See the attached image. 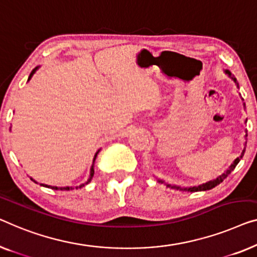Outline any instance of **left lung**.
Masks as SVG:
<instances>
[{
	"label": "left lung",
	"mask_w": 257,
	"mask_h": 257,
	"mask_svg": "<svg viewBox=\"0 0 257 257\" xmlns=\"http://www.w3.org/2000/svg\"><path fill=\"white\" fill-rule=\"evenodd\" d=\"M226 73L229 74V75H230V73H229V72H227V70H226ZM234 81H235V79H234ZM246 137H247V135H246ZM243 153H244V151L242 152V153H241V155L239 156V158H236L235 160H234V162L232 163V165H230L229 168H228L227 170H226V173H224V174H222V175H220V176L217 177V178H215V180H213V181H210V182H207V183L200 184V185H198V187H191V188H180V187H175V185H174V187H172V185H169V184H167V187L175 188V189H180V190H182V191H188V192H196V191H206V190H210V189H213L214 187H217L218 184H220L221 182L224 181L225 178L227 177L228 175L233 172L234 168H235L236 165H237V163H239L240 160L242 159ZM159 182H161V183H163L162 181H159Z\"/></svg>",
	"instance_id": "1"
}]
</instances>
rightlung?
<instances>
[{
    "label": "right lung",
    "instance_id": "right-lung-1",
    "mask_svg": "<svg viewBox=\"0 0 257 257\" xmlns=\"http://www.w3.org/2000/svg\"><path fill=\"white\" fill-rule=\"evenodd\" d=\"M37 68H38V67H37ZM37 68H35V69H33V70H32V72H31V74H30V76H29V80H30V79H31V76L33 75V74H35V72H36V70H37ZM98 152H99V151H98ZM98 152H97V153H98ZM97 153H96V154H95L94 161H95L96 156H97ZM92 176H94V166H91V169H90V177H89V180H88L87 182H85V184H88V183H89V182H90V181H91V178H92ZM32 181H33V180H32ZM44 187H47V188L54 189V190H67V191H68V190H70V189H72V188H58V187H51V185H44ZM82 187H84V184H81V185H80V187H76V189H77V188H82Z\"/></svg>",
    "mask_w": 257,
    "mask_h": 257
}]
</instances>
